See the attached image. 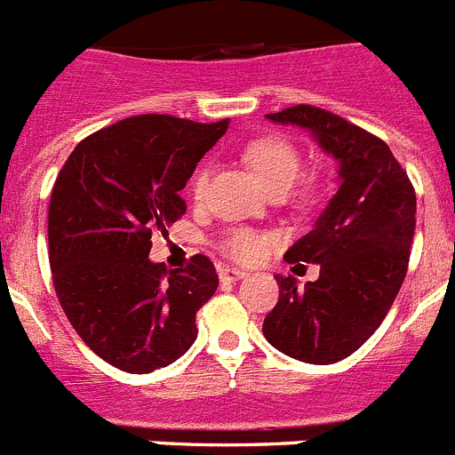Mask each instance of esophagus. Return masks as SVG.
Listing matches in <instances>:
<instances>
[{
  "instance_id": "obj_1",
  "label": "esophagus",
  "mask_w": 455,
  "mask_h": 455,
  "mask_svg": "<svg viewBox=\"0 0 455 455\" xmlns=\"http://www.w3.org/2000/svg\"><path fill=\"white\" fill-rule=\"evenodd\" d=\"M248 273L241 271V268H230V267H220L219 268V277L223 283H236V280H243Z\"/></svg>"
}]
</instances>
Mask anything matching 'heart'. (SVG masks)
<instances>
[{
  "mask_svg": "<svg viewBox=\"0 0 455 455\" xmlns=\"http://www.w3.org/2000/svg\"><path fill=\"white\" fill-rule=\"evenodd\" d=\"M243 156L268 191H287L299 180L300 168H303V159H300L296 146L284 136L277 134L257 136V139L248 140V146L243 148ZM207 182L209 172L204 168L196 172L191 182V193L196 198L203 196ZM268 246H271V236L264 235V232L248 230V228H236L223 241L225 255H230L232 259L243 264L262 259Z\"/></svg>",
  "mask_w": 455,
  "mask_h": 455,
  "instance_id": "heart-1",
  "label": "heart"
}]
</instances>
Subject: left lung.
I'll use <instances>...</instances> for the list:
<instances>
[{
    "label": "left lung",
    "mask_w": 455,
    "mask_h": 455,
    "mask_svg": "<svg viewBox=\"0 0 455 455\" xmlns=\"http://www.w3.org/2000/svg\"><path fill=\"white\" fill-rule=\"evenodd\" d=\"M267 118L315 136L339 164V188L284 252L289 264H319V277L299 287L296 277L275 275L280 299L264 319V337L300 363H339L378 331L403 284L415 188L383 139L325 108L296 104Z\"/></svg>",
    "instance_id": "obj_1"
}]
</instances>
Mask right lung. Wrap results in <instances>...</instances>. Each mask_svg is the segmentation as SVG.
<instances>
[{
  "label": "right lung",
  "instance_id": "1",
  "mask_svg": "<svg viewBox=\"0 0 455 455\" xmlns=\"http://www.w3.org/2000/svg\"><path fill=\"white\" fill-rule=\"evenodd\" d=\"M230 120L132 116L86 136L63 164L50 200L54 291L84 344L127 373L168 367L198 337L196 315L214 296L212 259L166 273L148 259L152 235L187 212V187Z\"/></svg>",
  "mask_w": 455,
  "mask_h": 455
}]
</instances>
